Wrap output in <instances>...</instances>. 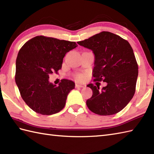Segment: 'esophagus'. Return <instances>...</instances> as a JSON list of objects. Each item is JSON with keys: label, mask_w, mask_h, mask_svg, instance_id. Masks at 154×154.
I'll return each mask as SVG.
<instances>
[{"label": "esophagus", "mask_w": 154, "mask_h": 154, "mask_svg": "<svg viewBox=\"0 0 154 154\" xmlns=\"http://www.w3.org/2000/svg\"><path fill=\"white\" fill-rule=\"evenodd\" d=\"M75 87H77V88H83V87H84V86L82 85L76 84V85H75Z\"/></svg>", "instance_id": "34e87169"}]
</instances>
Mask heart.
<instances>
[{"mask_svg": "<svg viewBox=\"0 0 154 154\" xmlns=\"http://www.w3.org/2000/svg\"><path fill=\"white\" fill-rule=\"evenodd\" d=\"M75 78H76V79H77V80L82 81V80H83V79H84V77H83V75H81V74H77V75H75Z\"/></svg>", "mask_w": 154, "mask_h": 154, "instance_id": "1", "label": "heart"}]
</instances>
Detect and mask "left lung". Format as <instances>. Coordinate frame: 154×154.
<instances>
[{"label":"left lung","instance_id":"obj_1","mask_svg":"<svg viewBox=\"0 0 154 154\" xmlns=\"http://www.w3.org/2000/svg\"><path fill=\"white\" fill-rule=\"evenodd\" d=\"M77 43L92 50L95 56L93 81L107 83L101 90L93 83L87 85L93 91L87 107L101 116L119 112L136 91L138 66L131 45L119 35L104 31Z\"/></svg>","mask_w":154,"mask_h":154}]
</instances>
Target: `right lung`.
Returning <instances> with one entry per match:
<instances>
[{
  "label": "right lung",
  "mask_w": 154,
  "mask_h": 154,
  "mask_svg": "<svg viewBox=\"0 0 154 154\" xmlns=\"http://www.w3.org/2000/svg\"><path fill=\"white\" fill-rule=\"evenodd\" d=\"M77 46L75 42L38 35L20 48L16 61L15 81L22 99L34 112L51 115L64 108L75 83L64 79L56 86L48 79L50 75L58 73L65 54Z\"/></svg>",
  "instance_id": "right-lung-1"
}]
</instances>
